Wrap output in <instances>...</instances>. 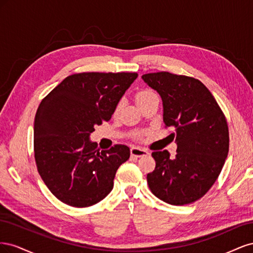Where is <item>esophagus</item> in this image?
<instances>
[{
    "label": "esophagus",
    "mask_w": 253,
    "mask_h": 253,
    "mask_svg": "<svg viewBox=\"0 0 253 253\" xmlns=\"http://www.w3.org/2000/svg\"><path fill=\"white\" fill-rule=\"evenodd\" d=\"M149 152L144 149H141L139 147H132L131 148V155L135 157H141L144 155H148Z\"/></svg>",
    "instance_id": "esophagus-1"
}]
</instances>
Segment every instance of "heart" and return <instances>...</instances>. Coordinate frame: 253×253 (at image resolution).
Returning <instances> with one entry per match:
<instances>
[{
    "mask_svg": "<svg viewBox=\"0 0 253 253\" xmlns=\"http://www.w3.org/2000/svg\"><path fill=\"white\" fill-rule=\"evenodd\" d=\"M152 95H154V93H153V91H151V90H141V91H139L138 94L136 95V101H137V103H138V102L144 100V99L149 98ZM122 105H124V100H120L117 103V105H116V109H115V112H118L122 108Z\"/></svg>",
    "mask_w": 253,
    "mask_h": 253,
    "instance_id": "obj_1",
    "label": "heart"
}]
</instances>
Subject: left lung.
Returning a JSON list of instances; mask_svg holds the SVG:
<instances>
[{
  "label": "left lung",
  "instance_id": "left-lung-1",
  "mask_svg": "<svg viewBox=\"0 0 253 253\" xmlns=\"http://www.w3.org/2000/svg\"><path fill=\"white\" fill-rule=\"evenodd\" d=\"M163 99L164 122L177 150L153 152L155 170L147 175L152 193L174 206L202 198L217 179L229 151V129L210 90L195 78L168 72L142 76Z\"/></svg>",
  "mask_w": 253,
  "mask_h": 253
}]
</instances>
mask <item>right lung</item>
<instances>
[{"label":"right lung","instance_id":"obj_1","mask_svg":"<svg viewBox=\"0 0 253 253\" xmlns=\"http://www.w3.org/2000/svg\"><path fill=\"white\" fill-rule=\"evenodd\" d=\"M137 77V73L74 74L41 101L35 117V159L41 178L59 201L84 208L112 191L129 149L115 144L100 151L89 135L111 119Z\"/></svg>","mask_w":253,"mask_h":253}]
</instances>
